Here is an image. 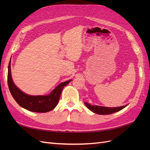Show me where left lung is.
Segmentation results:
<instances>
[{
	"label": "left lung",
	"instance_id": "obj_1",
	"mask_svg": "<svg viewBox=\"0 0 150 150\" xmlns=\"http://www.w3.org/2000/svg\"><path fill=\"white\" fill-rule=\"evenodd\" d=\"M85 103V105L87 106V108L89 110L98 115H110V114H112V113H114L122 110V109L125 108L127 106L126 105V106H122L116 107V108H109V107H104V106H96V105H94V106L91 105L90 104L88 103Z\"/></svg>",
	"mask_w": 150,
	"mask_h": 150
}]
</instances>
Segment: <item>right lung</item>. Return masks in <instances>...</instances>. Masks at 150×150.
Wrapping results in <instances>:
<instances>
[{"mask_svg":"<svg viewBox=\"0 0 150 150\" xmlns=\"http://www.w3.org/2000/svg\"><path fill=\"white\" fill-rule=\"evenodd\" d=\"M71 81L69 80L59 84L46 96H30L22 92L13 83L11 76V61L8 64L7 83L12 96L20 106L33 112H46L55 108L59 101L62 89Z\"/></svg>","mask_w":150,"mask_h":150,"instance_id":"add662e5","label":"right lung"}]
</instances>
